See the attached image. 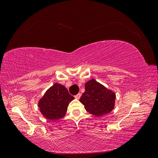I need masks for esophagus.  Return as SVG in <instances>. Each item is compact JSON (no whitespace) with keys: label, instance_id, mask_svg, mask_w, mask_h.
Wrapping results in <instances>:
<instances>
[{"label":"esophagus","instance_id":"34e87169","mask_svg":"<svg viewBox=\"0 0 158 158\" xmlns=\"http://www.w3.org/2000/svg\"><path fill=\"white\" fill-rule=\"evenodd\" d=\"M81 95H81L80 93H79V94H78L76 95H75V98L77 99H79L81 97Z\"/></svg>","mask_w":158,"mask_h":158}]
</instances>
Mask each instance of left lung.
<instances>
[{
    "label": "left lung",
    "mask_w": 158,
    "mask_h": 158,
    "mask_svg": "<svg viewBox=\"0 0 158 158\" xmlns=\"http://www.w3.org/2000/svg\"><path fill=\"white\" fill-rule=\"evenodd\" d=\"M116 94L94 79L85 84V92L80 98L84 108L95 117H102L111 112L114 107Z\"/></svg>",
    "instance_id": "1"
}]
</instances>
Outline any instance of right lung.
Instances as JSON below:
<instances>
[{
	"label": "right lung",
	"mask_w": 158,
	"mask_h": 158,
	"mask_svg": "<svg viewBox=\"0 0 158 158\" xmlns=\"http://www.w3.org/2000/svg\"><path fill=\"white\" fill-rule=\"evenodd\" d=\"M74 99L64 85L55 83L40 98L38 107L45 118L57 120L65 116L69 104Z\"/></svg>",
	"instance_id": "obj_1"
}]
</instances>
